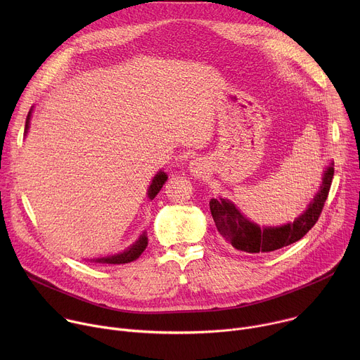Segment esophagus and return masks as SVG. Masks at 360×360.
Listing matches in <instances>:
<instances>
[{"label": "esophagus", "mask_w": 360, "mask_h": 360, "mask_svg": "<svg viewBox=\"0 0 360 360\" xmlns=\"http://www.w3.org/2000/svg\"><path fill=\"white\" fill-rule=\"evenodd\" d=\"M189 172L195 178H203L205 175L208 174V164L200 158H196V160L189 162Z\"/></svg>", "instance_id": "obj_1"}]
</instances>
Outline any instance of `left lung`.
Returning a JSON list of instances; mask_svg holds the SVG:
<instances>
[{
  "mask_svg": "<svg viewBox=\"0 0 360 360\" xmlns=\"http://www.w3.org/2000/svg\"><path fill=\"white\" fill-rule=\"evenodd\" d=\"M333 162L323 171L322 184L306 210L293 222L279 226H261L246 218L226 198L211 199L210 208L222 238L235 249L248 253H268L302 239L309 232L323 210L333 178Z\"/></svg>",
  "mask_w": 360,
  "mask_h": 360,
  "instance_id": "8db88e82",
  "label": "left lung"
}]
</instances>
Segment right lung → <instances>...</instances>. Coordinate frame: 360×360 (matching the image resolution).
<instances>
[{"instance_id":"right-lung-1","label":"right lung","mask_w":360,"mask_h":360,"mask_svg":"<svg viewBox=\"0 0 360 360\" xmlns=\"http://www.w3.org/2000/svg\"><path fill=\"white\" fill-rule=\"evenodd\" d=\"M31 115H32V108L28 112V117H27V121H25V131H24V135H27L28 132V128H30V120H31ZM168 179V175L164 172V171H158L155 174V176L152 178V182L148 188V192H146V198L149 200H152L153 198H155L158 195V192L161 191V188L164 186V184L167 182ZM148 246V236H146V232H142V235L131 245L128 246L125 250L120 252V253H115V255H110V256H104V258H96V259H91V262H96V264H108V265H120V264H129L135 259H138L141 253L145 250V248Z\"/></svg>"}]
</instances>
